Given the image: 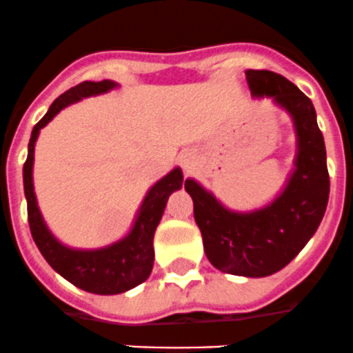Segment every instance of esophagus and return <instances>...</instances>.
Wrapping results in <instances>:
<instances>
[{
  "mask_svg": "<svg viewBox=\"0 0 353 353\" xmlns=\"http://www.w3.org/2000/svg\"><path fill=\"white\" fill-rule=\"evenodd\" d=\"M181 167H183V169L186 170V172H188V170L193 167V158L190 157L188 153L183 154V157H181Z\"/></svg>",
  "mask_w": 353,
  "mask_h": 353,
  "instance_id": "obj_1",
  "label": "esophagus"
}]
</instances>
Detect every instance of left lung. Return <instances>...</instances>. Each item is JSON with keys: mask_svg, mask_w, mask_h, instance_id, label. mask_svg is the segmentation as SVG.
I'll return each instance as SVG.
<instances>
[{"mask_svg": "<svg viewBox=\"0 0 353 353\" xmlns=\"http://www.w3.org/2000/svg\"><path fill=\"white\" fill-rule=\"evenodd\" d=\"M255 97H272L294 117L299 153L287 188L278 199L250 214H237L188 179L193 214L202 232L209 262L228 274L262 278L292 262L319 228L329 200V172L323 135L310 98L283 75L269 70H246Z\"/></svg>", "mask_w": 353, "mask_h": 353, "instance_id": "1", "label": "left lung"}]
</instances>
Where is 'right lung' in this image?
I'll return each mask as SVG.
<instances>
[{"label": "right lung", "mask_w": 353, "mask_h": 353, "mask_svg": "<svg viewBox=\"0 0 353 353\" xmlns=\"http://www.w3.org/2000/svg\"><path fill=\"white\" fill-rule=\"evenodd\" d=\"M110 88H114V82L110 81H84L75 88H70L59 98H56L46 116L34 125L33 132H31L28 158L24 161V169H22V172H24V193H26L28 200V221H30L31 236H33V241L40 253L49 262L50 268L59 272L65 279H68L70 283H74L75 287L85 292L100 295L121 294V292L144 283L149 278L154 262V230L160 223L170 193L174 190H179L181 184H183L181 169H174L169 176L158 181L144 199V204L139 211L137 221L133 225L130 236L109 248L94 250V252H77V250H70V248L63 246L50 236V232L47 230L40 211H38L33 192V177H31L33 151L38 132L63 107L70 105L81 98L91 97V94L105 93Z\"/></svg>", "instance_id": "1"}]
</instances>
